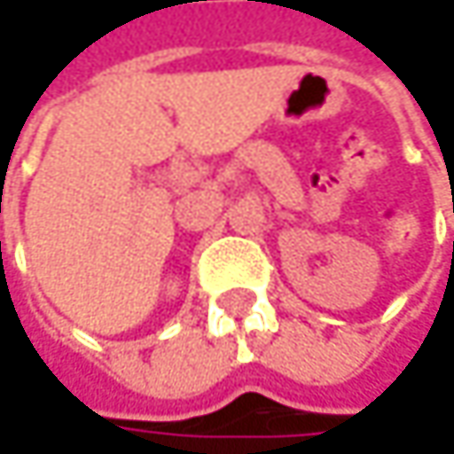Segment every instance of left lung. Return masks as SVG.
I'll return each mask as SVG.
<instances>
[{
    "label": "left lung",
    "instance_id": "8db88e82",
    "mask_svg": "<svg viewBox=\"0 0 454 454\" xmlns=\"http://www.w3.org/2000/svg\"><path fill=\"white\" fill-rule=\"evenodd\" d=\"M452 252H454V244H452Z\"/></svg>",
    "mask_w": 454,
    "mask_h": 454
}]
</instances>
